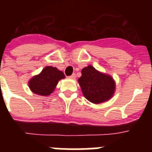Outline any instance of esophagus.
<instances>
[{"label": "esophagus", "instance_id": "34e87169", "mask_svg": "<svg viewBox=\"0 0 152 152\" xmlns=\"http://www.w3.org/2000/svg\"><path fill=\"white\" fill-rule=\"evenodd\" d=\"M68 77H69L70 79H72V80H75V79L76 78V75H75V74H73V75H71V76H69Z\"/></svg>", "mask_w": 152, "mask_h": 152}]
</instances>
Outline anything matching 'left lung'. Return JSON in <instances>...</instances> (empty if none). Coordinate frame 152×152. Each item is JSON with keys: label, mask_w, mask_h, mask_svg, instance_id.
I'll use <instances>...</instances> for the list:
<instances>
[{"label": "left lung", "mask_w": 152, "mask_h": 152, "mask_svg": "<svg viewBox=\"0 0 152 152\" xmlns=\"http://www.w3.org/2000/svg\"><path fill=\"white\" fill-rule=\"evenodd\" d=\"M77 81L84 97L94 104L108 101L116 91V82L112 76L99 72L92 65L81 70V77Z\"/></svg>", "instance_id": "left-lung-1"}]
</instances>
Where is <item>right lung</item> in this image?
<instances>
[{
  "mask_svg": "<svg viewBox=\"0 0 152 152\" xmlns=\"http://www.w3.org/2000/svg\"><path fill=\"white\" fill-rule=\"evenodd\" d=\"M64 77V73L56 67L45 66L28 81V86L35 94L49 96L55 91L58 81Z\"/></svg>",
  "mask_w": 152,
  "mask_h": 152,
  "instance_id": "obj_1",
  "label": "right lung"
}]
</instances>
